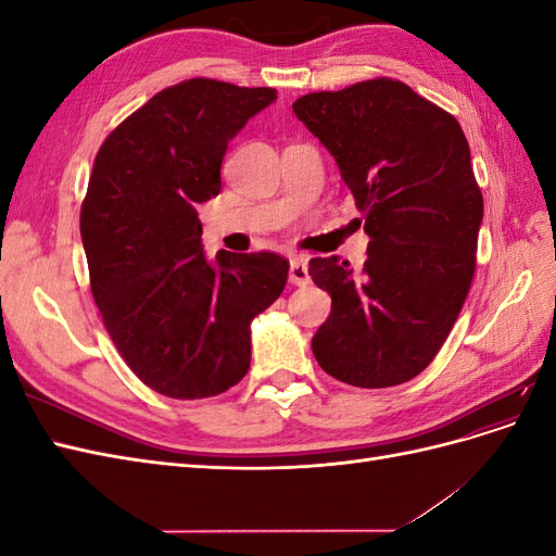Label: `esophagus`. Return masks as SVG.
I'll return each mask as SVG.
<instances>
[{
  "label": "esophagus",
  "mask_w": 556,
  "mask_h": 556,
  "mask_svg": "<svg viewBox=\"0 0 556 556\" xmlns=\"http://www.w3.org/2000/svg\"><path fill=\"white\" fill-rule=\"evenodd\" d=\"M308 266H306V260L304 257H294L290 262V282L296 285V288H304V285H308Z\"/></svg>",
  "instance_id": "34e87169"
}]
</instances>
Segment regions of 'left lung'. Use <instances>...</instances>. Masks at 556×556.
<instances>
[{
  "label": "left lung",
  "mask_w": 556,
  "mask_h": 556,
  "mask_svg": "<svg viewBox=\"0 0 556 556\" xmlns=\"http://www.w3.org/2000/svg\"><path fill=\"white\" fill-rule=\"evenodd\" d=\"M292 109L339 164L371 237L359 268L308 262L331 294L313 355L366 390L408 382L439 355L476 274L482 192L468 141L452 113L384 76Z\"/></svg>",
  "instance_id": "obj_1"
}]
</instances>
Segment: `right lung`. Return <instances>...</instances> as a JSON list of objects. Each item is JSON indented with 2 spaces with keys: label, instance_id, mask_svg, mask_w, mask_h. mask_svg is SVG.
I'll list each match as a JSON object with an SVG mask.
<instances>
[{
  "label": "right lung",
  "instance_id": "obj_1",
  "mask_svg": "<svg viewBox=\"0 0 556 556\" xmlns=\"http://www.w3.org/2000/svg\"><path fill=\"white\" fill-rule=\"evenodd\" d=\"M274 88L188 78L134 111L94 157L80 206L90 290L125 364L169 399H206L250 368V323L285 290L276 252L201 245L197 204L220 192L227 143Z\"/></svg>",
  "mask_w": 556,
  "mask_h": 556
}]
</instances>
